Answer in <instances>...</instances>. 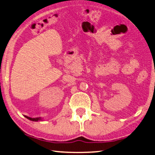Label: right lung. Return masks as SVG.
I'll return each instance as SVG.
<instances>
[{
    "label": "right lung",
    "instance_id": "right-lung-1",
    "mask_svg": "<svg viewBox=\"0 0 155 155\" xmlns=\"http://www.w3.org/2000/svg\"><path fill=\"white\" fill-rule=\"evenodd\" d=\"M27 119H29L31 121H38V120H40V118H38V117H35V118H32V117H28V116H25Z\"/></svg>",
    "mask_w": 155,
    "mask_h": 155
}]
</instances>
